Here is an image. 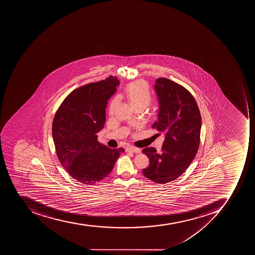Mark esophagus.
Segmentation results:
<instances>
[{"label":"esophagus","mask_w":255,"mask_h":255,"mask_svg":"<svg viewBox=\"0 0 255 255\" xmlns=\"http://www.w3.org/2000/svg\"><path fill=\"white\" fill-rule=\"evenodd\" d=\"M127 151H130V152L136 153V154H138V153L141 152V150L139 148H137V147H134V146H129L127 148Z\"/></svg>","instance_id":"1"}]
</instances>
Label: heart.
<instances>
[{"label":"heart","mask_w":255,"mask_h":255,"mask_svg":"<svg viewBox=\"0 0 255 255\" xmlns=\"http://www.w3.org/2000/svg\"><path fill=\"white\" fill-rule=\"evenodd\" d=\"M125 92H126L127 97L135 109L139 108L144 109L149 105L151 100L148 84L143 80H138V81L130 83L127 86ZM119 102H120V97H116L111 103L109 107V114L111 116L114 114Z\"/></svg>","instance_id":"heart-1"}]
</instances>
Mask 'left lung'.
I'll return each mask as SVG.
<instances>
[{"label": "left lung", "instance_id": "left-lung-1", "mask_svg": "<svg viewBox=\"0 0 255 255\" xmlns=\"http://www.w3.org/2000/svg\"><path fill=\"white\" fill-rule=\"evenodd\" d=\"M158 102V120L153 125L164 133L162 152L154 147L142 149L150 163L142 174L154 183H166L184 172L196 155L200 142V112L187 89L166 78L154 83Z\"/></svg>", "mask_w": 255, "mask_h": 255}]
</instances>
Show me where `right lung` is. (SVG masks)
Returning <instances> with one entry per match:
<instances>
[{"instance_id": "obj_1", "label": "right lung", "mask_w": 255, "mask_h": 255, "mask_svg": "<svg viewBox=\"0 0 255 255\" xmlns=\"http://www.w3.org/2000/svg\"><path fill=\"white\" fill-rule=\"evenodd\" d=\"M120 80L110 76L72 91L55 115L52 138L56 154L67 172L84 184L94 185L113 171L122 147L110 148L97 140L105 126L108 101Z\"/></svg>"}]
</instances>
